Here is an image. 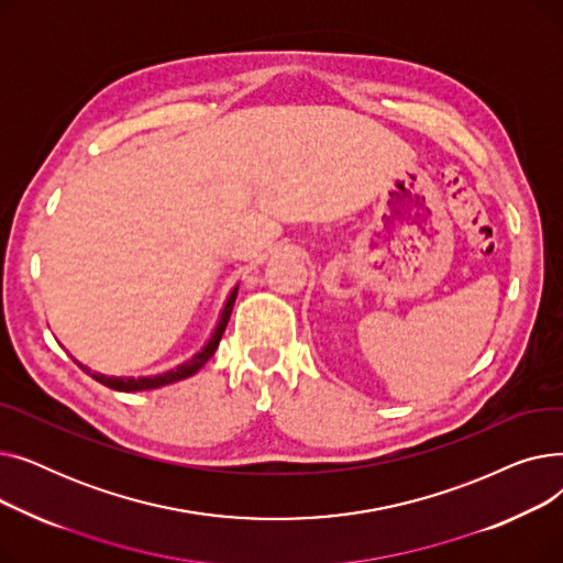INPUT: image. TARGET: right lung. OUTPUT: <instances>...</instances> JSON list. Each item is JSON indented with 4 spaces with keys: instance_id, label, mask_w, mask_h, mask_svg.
<instances>
[{
    "instance_id": "obj_1",
    "label": "right lung",
    "mask_w": 563,
    "mask_h": 563,
    "mask_svg": "<svg viewBox=\"0 0 563 563\" xmlns=\"http://www.w3.org/2000/svg\"><path fill=\"white\" fill-rule=\"evenodd\" d=\"M236 289H240V287H234V289L230 291V297H228V301H225V308H223V312H221V319H219V323H217V329H214L212 338L207 340V344L196 353V356H191V358L185 361L183 365H177V367H173V369H168V372H164V374L139 376V378H134V376H104V374L91 372V369L79 365V363H77V365H79L86 374H91L98 383H102V386H107V388H111V390H121V393L155 390V388L168 386V383L183 380V378L196 374L207 361H210V358L214 356V351H217V346H219V342H221V335H223V331H225V327H228V319H230V312H232V306H234V299H236Z\"/></svg>"
}]
</instances>
